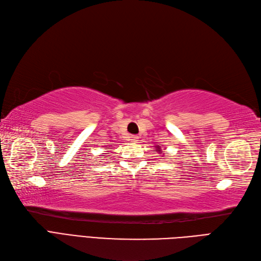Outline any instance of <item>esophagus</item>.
<instances>
[{"label":"esophagus","instance_id":"obj_1","mask_svg":"<svg viewBox=\"0 0 261 261\" xmlns=\"http://www.w3.org/2000/svg\"><path fill=\"white\" fill-rule=\"evenodd\" d=\"M130 140L133 142H137L138 141V136H136V135H132L130 136Z\"/></svg>","mask_w":261,"mask_h":261}]
</instances>
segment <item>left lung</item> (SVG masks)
Listing matches in <instances>:
<instances>
[{"label":"left lung","mask_w":261,"mask_h":261,"mask_svg":"<svg viewBox=\"0 0 261 261\" xmlns=\"http://www.w3.org/2000/svg\"><path fill=\"white\" fill-rule=\"evenodd\" d=\"M158 147H160V146H158ZM155 151H158V152H160L161 151V148H158Z\"/></svg>","instance_id":"8db88e82"}]
</instances>
